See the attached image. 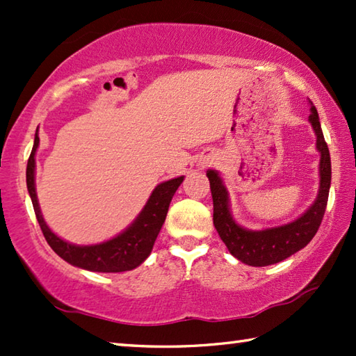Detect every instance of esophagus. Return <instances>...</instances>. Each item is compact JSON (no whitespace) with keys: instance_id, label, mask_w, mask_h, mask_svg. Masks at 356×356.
Wrapping results in <instances>:
<instances>
[{"instance_id":"1","label":"esophagus","mask_w":356,"mask_h":356,"mask_svg":"<svg viewBox=\"0 0 356 356\" xmlns=\"http://www.w3.org/2000/svg\"><path fill=\"white\" fill-rule=\"evenodd\" d=\"M213 163V158L212 156H207V158H204V159H202V161H201V164H200V168H202V169H204L206 168V165H209V164H212Z\"/></svg>"}]
</instances>
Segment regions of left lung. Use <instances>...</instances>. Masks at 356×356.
Returning <instances> with one entry per match:
<instances>
[{
	"mask_svg": "<svg viewBox=\"0 0 356 356\" xmlns=\"http://www.w3.org/2000/svg\"><path fill=\"white\" fill-rule=\"evenodd\" d=\"M310 103L309 121L316 135V149L320 158V191L318 197L300 218L284 226L264 230H249L235 222L230 212L229 192L224 186L220 173L207 170L210 181V192L213 200V226L227 245L229 252L241 263L253 267H264L277 264L304 249L320 229L323 216L329 200V188L332 179V165L327 143L324 140L316 107Z\"/></svg>",
	"mask_w": 356,
	"mask_h": 356,
	"instance_id": "1",
	"label": "left lung"
}]
</instances>
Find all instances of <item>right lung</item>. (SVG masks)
Instances as JSON below:
<instances>
[{"instance_id":"right-lung-1","label":"right lung","mask_w":356,"mask_h":356,"mask_svg":"<svg viewBox=\"0 0 356 356\" xmlns=\"http://www.w3.org/2000/svg\"><path fill=\"white\" fill-rule=\"evenodd\" d=\"M40 144L38 129L35 134L33 149L31 152L26 169V183L27 191L31 195L33 210L38 220L40 227L42 230L46 241L50 248L54 249L58 257H61L64 261L75 267L90 272H103V273H117L132 270L135 267L144 263L152 249H154L155 239L161 230L165 221V215L170 206V201L175 195L177 188L183 183L184 177H178L164 183L158 184L154 192L149 197L146 206L136 216V220L130 226L121 232L108 241L92 244V245H76L64 241L58 235H55L49 229L44 218L41 215V209L38 204L35 191V154Z\"/></svg>"}]
</instances>
